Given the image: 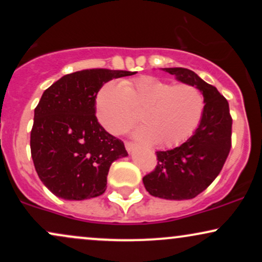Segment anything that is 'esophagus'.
Returning <instances> with one entry per match:
<instances>
[{"mask_svg":"<svg viewBox=\"0 0 262 262\" xmlns=\"http://www.w3.org/2000/svg\"><path fill=\"white\" fill-rule=\"evenodd\" d=\"M125 149L128 152H132L135 149V144L130 143V141H125Z\"/></svg>","mask_w":262,"mask_h":262,"instance_id":"34e87169","label":"esophagus"}]
</instances>
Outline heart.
<instances>
[{"label":"heart","mask_w":262,"mask_h":262,"mask_svg":"<svg viewBox=\"0 0 262 262\" xmlns=\"http://www.w3.org/2000/svg\"><path fill=\"white\" fill-rule=\"evenodd\" d=\"M204 111L200 90L189 83L172 85L154 76H139L122 82L110 81L96 97L97 118L106 130L121 134L138 121L144 127L135 137L159 148H173L194 133Z\"/></svg>","instance_id":"1"}]
</instances>
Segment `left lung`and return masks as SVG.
I'll return each mask as SVG.
<instances>
[{
	"instance_id": "8db88e82",
	"label": "left lung",
	"mask_w": 262,
	"mask_h": 262,
	"mask_svg": "<svg viewBox=\"0 0 262 262\" xmlns=\"http://www.w3.org/2000/svg\"><path fill=\"white\" fill-rule=\"evenodd\" d=\"M183 83L193 85L204 98L202 119L194 133L175 149L156 151L158 165L143 177L151 196L164 200H191L219 175L231 148L229 103L214 86L185 68H165Z\"/></svg>"
}]
</instances>
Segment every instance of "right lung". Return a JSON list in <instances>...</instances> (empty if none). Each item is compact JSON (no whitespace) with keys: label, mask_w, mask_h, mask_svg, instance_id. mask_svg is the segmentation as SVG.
Returning <instances> with one entry per match:
<instances>
[{"label":"right lung","mask_w":262,"mask_h":262,"mask_svg":"<svg viewBox=\"0 0 262 262\" xmlns=\"http://www.w3.org/2000/svg\"><path fill=\"white\" fill-rule=\"evenodd\" d=\"M134 74L76 71L44 91L34 110L31 152L39 179L56 197L82 201L104 193L111 165L128 152L98 123L96 97L108 81Z\"/></svg>","instance_id":"1"}]
</instances>
